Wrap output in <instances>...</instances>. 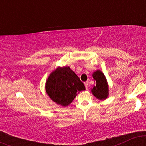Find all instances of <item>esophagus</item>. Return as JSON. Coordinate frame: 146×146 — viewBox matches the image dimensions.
<instances>
[{"label": "esophagus", "mask_w": 146, "mask_h": 146, "mask_svg": "<svg viewBox=\"0 0 146 146\" xmlns=\"http://www.w3.org/2000/svg\"><path fill=\"white\" fill-rule=\"evenodd\" d=\"M84 85H85V87H86V90H88V86H89V85H88V82H84Z\"/></svg>", "instance_id": "34e87169"}]
</instances>
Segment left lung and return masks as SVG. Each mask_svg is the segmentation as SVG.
Listing matches in <instances>:
<instances>
[{
  "label": "left lung",
  "instance_id": "1",
  "mask_svg": "<svg viewBox=\"0 0 146 146\" xmlns=\"http://www.w3.org/2000/svg\"><path fill=\"white\" fill-rule=\"evenodd\" d=\"M93 78L96 84L91 89L92 93L99 100H105L108 95V86L104 75L100 70L93 73Z\"/></svg>",
  "mask_w": 146,
  "mask_h": 146
}]
</instances>
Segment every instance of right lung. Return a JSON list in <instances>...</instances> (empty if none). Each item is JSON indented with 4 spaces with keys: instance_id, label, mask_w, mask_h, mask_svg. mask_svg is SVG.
<instances>
[{
    "instance_id": "1",
    "label": "right lung",
    "mask_w": 146,
    "mask_h": 146,
    "mask_svg": "<svg viewBox=\"0 0 146 146\" xmlns=\"http://www.w3.org/2000/svg\"><path fill=\"white\" fill-rule=\"evenodd\" d=\"M46 92L58 104L66 106L79 92L85 90L83 82L68 66L58 67L50 74L46 82Z\"/></svg>"
}]
</instances>
